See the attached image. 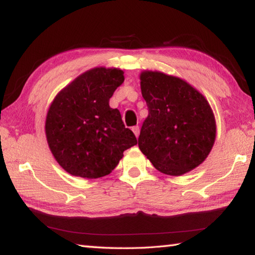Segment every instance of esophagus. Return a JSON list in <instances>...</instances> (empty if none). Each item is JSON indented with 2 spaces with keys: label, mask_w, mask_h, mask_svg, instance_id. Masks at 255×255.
<instances>
[{
  "label": "esophagus",
  "mask_w": 255,
  "mask_h": 255,
  "mask_svg": "<svg viewBox=\"0 0 255 255\" xmlns=\"http://www.w3.org/2000/svg\"><path fill=\"white\" fill-rule=\"evenodd\" d=\"M132 131H133V133H135V136H136V137L139 136V126H135V127H132Z\"/></svg>",
  "instance_id": "esophagus-1"
}]
</instances>
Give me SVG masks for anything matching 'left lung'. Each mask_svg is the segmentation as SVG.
<instances>
[{
	"instance_id": "obj_1",
	"label": "left lung",
	"mask_w": 255,
	"mask_h": 255,
	"mask_svg": "<svg viewBox=\"0 0 255 255\" xmlns=\"http://www.w3.org/2000/svg\"><path fill=\"white\" fill-rule=\"evenodd\" d=\"M141 96L148 107L138 146L154 167L179 176L205 161L216 139L209 102L188 82L157 71L140 73Z\"/></svg>"
}]
</instances>
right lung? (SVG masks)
<instances>
[{
	"label": "right lung",
	"instance_id": "right-lung-1",
	"mask_svg": "<svg viewBox=\"0 0 255 255\" xmlns=\"http://www.w3.org/2000/svg\"><path fill=\"white\" fill-rule=\"evenodd\" d=\"M125 81L120 68L94 67L60 90L47 112L51 154L67 173L86 179L110 174L124 152L137 144L109 100Z\"/></svg>",
	"mask_w": 255,
	"mask_h": 255
}]
</instances>
